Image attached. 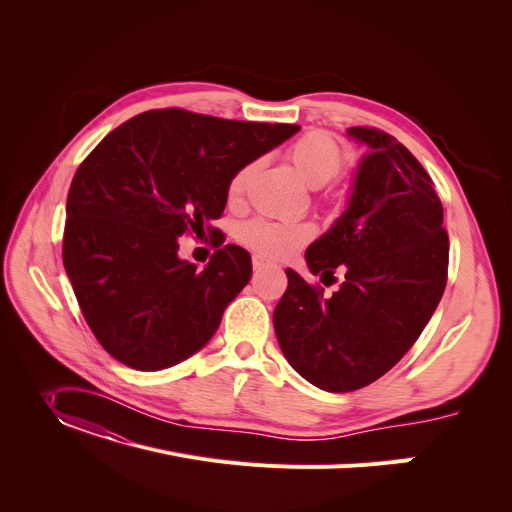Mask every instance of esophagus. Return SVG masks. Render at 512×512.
<instances>
[{"mask_svg":"<svg viewBox=\"0 0 512 512\" xmlns=\"http://www.w3.org/2000/svg\"><path fill=\"white\" fill-rule=\"evenodd\" d=\"M272 261L263 259L261 255H253V270H263V267H270Z\"/></svg>","mask_w":512,"mask_h":512,"instance_id":"34e87169","label":"esophagus"}]
</instances>
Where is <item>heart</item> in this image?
Wrapping results in <instances>:
<instances>
[{
    "label": "heart",
    "mask_w": 512,
    "mask_h": 512,
    "mask_svg": "<svg viewBox=\"0 0 512 512\" xmlns=\"http://www.w3.org/2000/svg\"><path fill=\"white\" fill-rule=\"evenodd\" d=\"M286 157L299 176L311 186L321 188L326 199H334L336 191L332 180L346 164V151L324 130H309L286 149ZM259 161H249L238 168L226 186L228 203H238L247 191ZM313 238V228L303 222H278L267 218H253L236 228V240L253 253L267 259H286L303 249Z\"/></svg>",
    "instance_id": "1"
}]
</instances>
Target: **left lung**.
I'll list each match as a JSON object with an SVG mask.
<instances>
[{"label":"left lung","mask_w":512,"mask_h":512,"mask_svg":"<svg viewBox=\"0 0 512 512\" xmlns=\"http://www.w3.org/2000/svg\"><path fill=\"white\" fill-rule=\"evenodd\" d=\"M348 134L371 151L348 209L305 253L326 286L336 270L344 282L328 297L286 270L288 288L274 311L284 357L326 392L365 388L405 357L448 278V232L434 180L388 132L353 126Z\"/></svg>","instance_id":"left-lung-1"}]
</instances>
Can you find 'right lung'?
<instances>
[{
	"label": "right lung",
	"instance_id": "add662e5",
	"mask_svg": "<svg viewBox=\"0 0 512 512\" xmlns=\"http://www.w3.org/2000/svg\"><path fill=\"white\" fill-rule=\"evenodd\" d=\"M299 128L168 107L120 124L78 166L62 259L85 321L116 361L159 371L209 342L251 278V255L226 245L197 270L178 257V236L222 218L232 174Z\"/></svg>",
	"mask_w": 512,
	"mask_h": 512
}]
</instances>
